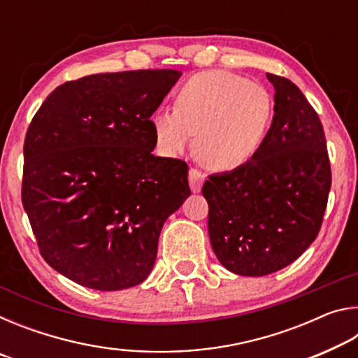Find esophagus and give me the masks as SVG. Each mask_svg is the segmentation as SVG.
Returning <instances> with one entry per match:
<instances>
[{"label":"esophagus","mask_w":358,"mask_h":358,"mask_svg":"<svg viewBox=\"0 0 358 358\" xmlns=\"http://www.w3.org/2000/svg\"><path fill=\"white\" fill-rule=\"evenodd\" d=\"M205 181V173L199 171V169H191L189 171V186L192 192H199Z\"/></svg>","instance_id":"34e87169"}]
</instances>
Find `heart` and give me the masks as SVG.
Here are the masks:
<instances>
[{
    "label": "heart",
    "instance_id": "1",
    "mask_svg": "<svg viewBox=\"0 0 358 358\" xmlns=\"http://www.w3.org/2000/svg\"><path fill=\"white\" fill-rule=\"evenodd\" d=\"M275 106L270 93L227 71H207L178 90L175 110L159 108L151 118L156 145L166 156L189 147L215 171H234L256 156L270 132Z\"/></svg>",
    "mask_w": 358,
    "mask_h": 358
}]
</instances>
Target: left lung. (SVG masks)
Listing matches in <instances>:
<instances>
[{
	"instance_id": "1",
	"label": "left lung",
	"mask_w": 358,
	"mask_h": 358,
	"mask_svg": "<svg viewBox=\"0 0 358 358\" xmlns=\"http://www.w3.org/2000/svg\"><path fill=\"white\" fill-rule=\"evenodd\" d=\"M275 87V115L259 153L203 183L208 234L220 262L241 276H265L299 259L316 240L331 169L322 123L286 77Z\"/></svg>"
}]
</instances>
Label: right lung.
Listing matches in <instances>:
<instances>
[{"label": "right lung", "instance_id": "obj_1", "mask_svg": "<svg viewBox=\"0 0 358 358\" xmlns=\"http://www.w3.org/2000/svg\"><path fill=\"white\" fill-rule=\"evenodd\" d=\"M175 69L87 76L59 85L28 126L22 203L41 256L96 290L147 280L161 229L191 189L187 164L153 156L150 117Z\"/></svg>", "mask_w": 358, "mask_h": 358}]
</instances>
